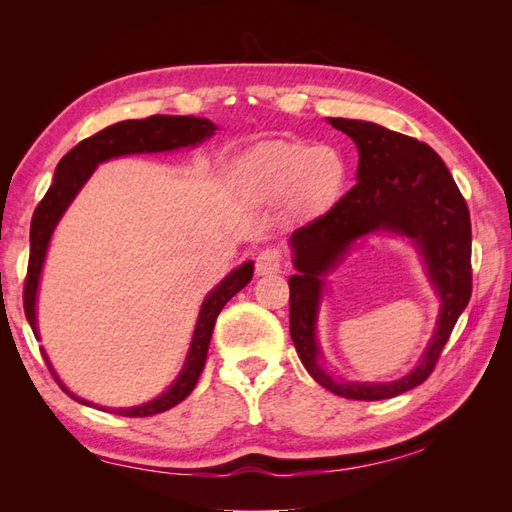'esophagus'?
Returning a JSON list of instances; mask_svg holds the SVG:
<instances>
[{
	"instance_id": "1",
	"label": "esophagus",
	"mask_w": 512,
	"mask_h": 512,
	"mask_svg": "<svg viewBox=\"0 0 512 512\" xmlns=\"http://www.w3.org/2000/svg\"><path fill=\"white\" fill-rule=\"evenodd\" d=\"M282 252L277 247H265L258 256H256V273L258 275H271L282 269Z\"/></svg>"
}]
</instances>
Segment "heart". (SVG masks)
Segmentation results:
<instances>
[{
    "label": "heart",
    "mask_w": 512,
    "mask_h": 512,
    "mask_svg": "<svg viewBox=\"0 0 512 512\" xmlns=\"http://www.w3.org/2000/svg\"><path fill=\"white\" fill-rule=\"evenodd\" d=\"M346 162L331 147L297 141L260 145L247 160V188L260 200H280L294 192L305 207H324L342 190Z\"/></svg>",
    "instance_id": "heart-1"
}]
</instances>
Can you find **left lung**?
I'll return each instance as SVG.
<instances>
[{
  "mask_svg": "<svg viewBox=\"0 0 512 512\" xmlns=\"http://www.w3.org/2000/svg\"><path fill=\"white\" fill-rule=\"evenodd\" d=\"M359 147V183L337 203L292 232L297 275L290 286V337L299 359L320 386L346 399L378 401L423 384L436 367L455 322L472 297V226L466 198L429 145L359 119H329ZM397 231L415 241L443 305L439 327L419 364L395 383H339L323 371L315 342V316L323 275L349 245L369 231Z\"/></svg>",
  "mask_w": 512,
  "mask_h": 512,
  "instance_id": "obj_1",
  "label": "left lung"
}]
</instances>
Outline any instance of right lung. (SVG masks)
I'll return each mask as SVG.
<instances>
[{
	"instance_id": "right-lung-1",
	"label": "right lung",
	"mask_w": 512,
	"mask_h": 512,
	"mask_svg": "<svg viewBox=\"0 0 512 512\" xmlns=\"http://www.w3.org/2000/svg\"><path fill=\"white\" fill-rule=\"evenodd\" d=\"M215 130H218L215 123H211L205 117H194V115H183V117L151 115L147 119H128V121L113 123V126H108L98 134L85 138V141H81L74 149H70L66 156L59 160L55 168L53 185L46 190L44 198L38 203L32 218V228H29V265H27V277H25V288H23V307H25L29 327H32L36 337H38L36 292H38L46 247H49L51 235L59 218L64 215L74 196L79 194V190L91 177V173H94L96 166L104 160L128 156V153H143V151L151 153V151H173L179 147H194L198 143H203L205 138H209ZM252 275H254V262H245V265L226 275L224 280L209 292V297L205 299L203 307H200L188 359H185L181 374L177 376V380L166 393H162L158 399H153L143 406L117 408V410L113 408L108 412L119 414V416H134V418L153 416L164 410H170L173 406H177L179 401L188 397L194 391L200 374H203L211 333L215 327V320H218V314L241 288L250 284ZM42 356L46 361V367H49L53 378L61 386V391L68 393L72 399L79 401V404L91 406L89 401L76 397L66 389L64 384H61L49 359H46L44 350H42ZM102 410L106 412V408Z\"/></svg>"
}]
</instances>
